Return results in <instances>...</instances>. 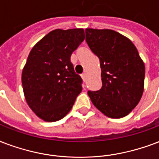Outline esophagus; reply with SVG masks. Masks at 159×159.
I'll use <instances>...</instances> for the list:
<instances>
[{"instance_id": "34e87169", "label": "esophagus", "mask_w": 159, "mask_h": 159, "mask_svg": "<svg viewBox=\"0 0 159 159\" xmlns=\"http://www.w3.org/2000/svg\"><path fill=\"white\" fill-rule=\"evenodd\" d=\"M81 77H82L83 82H86V80H87V78H86V74H85V73H82V74L81 75Z\"/></svg>"}]
</instances>
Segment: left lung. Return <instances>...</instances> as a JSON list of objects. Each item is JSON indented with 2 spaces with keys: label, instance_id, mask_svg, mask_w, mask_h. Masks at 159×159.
<instances>
[{
  "label": "left lung",
  "instance_id": "8db88e82",
  "mask_svg": "<svg viewBox=\"0 0 159 159\" xmlns=\"http://www.w3.org/2000/svg\"><path fill=\"white\" fill-rule=\"evenodd\" d=\"M86 41L98 57L102 87L88 91L94 106L105 116L121 118L139 104L144 89L145 66L128 37L110 29H86Z\"/></svg>",
  "mask_w": 159,
  "mask_h": 159
}]
</instances>
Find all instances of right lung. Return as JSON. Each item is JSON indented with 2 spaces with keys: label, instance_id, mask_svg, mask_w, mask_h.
<instances>
[{
  "label": "right lung",
  "instance_id": "add662e5",
  "mask_svg": "<svg viewBox=\"0 0 159 159\" xmlns=\"http://www.w3.org/2000/svg\"><path fill=\"white\" fill-rule=\"evenodd\" d=\"M84 39L82 28L56 29L29 53L21 74L23 93L29 107L45 122L63 118L82 92V80L70 57Z\"/></svg>",
  "mask_w": 159,
  "mask_h": 159
}]
</instances>
